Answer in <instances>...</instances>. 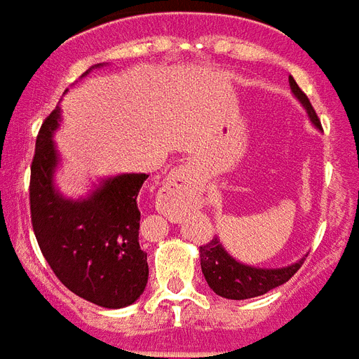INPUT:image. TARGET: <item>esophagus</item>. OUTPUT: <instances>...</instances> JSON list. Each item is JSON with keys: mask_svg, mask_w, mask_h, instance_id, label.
<instances>
[{"mask_svg": "<svg viewBox=\"0 0 359 359\" xmlns=\"http://www.w3.org/2000/svg\"><path fill=\"white\" fill-rule=\"evenodd\" d=\"M197 186H199V182H197V177H195L194 171H191V165L182 164L171 173L170 180H168V184H165V189L177 188L191 191V189H195Z\"/></svg>", "mask_w": 359, "mask_h": 359, "instance_id": "esophagus-1", "label": "esophagus"}]
</instances>
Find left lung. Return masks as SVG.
<instances>
[{
	"label": "left lung",
	"mask_w": 359,
	"mask_h": 359,
	"mask_svg": "<svg viewBox=\"0 0 359 359\" xmlns=\"http://www.w3.org/2000/svg\"><path fill=\"white\" fill-rule=\"evenodd\" d=\"M291 94L304 107L311 125L321 130V121L317 118L316 110L311 107L310 99L299 88L295 79L290 75ZM201 269L208 282L210 290L215 295L223 299H232V301H243V299H252V297L265 295L267 291L275 290L278 285L285 284L297 271L304 264V258L297 260L295 264L285 265V267H256V265H247L243 262L236 260L234 256L226 252L219 238L215 236L214 240L203 245L199 249Z\"/></svg>",
	"instance_id": "1"
}]
</instances>
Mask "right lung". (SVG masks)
I'll use <instances>...</instances> for the list:
<instances>
[{"instance_id":"add662e5","label":"right lung","mask_w":359,"mask_h":359,"mask_svg":"<svg viewBox=\"0 0 359 359\" xmlns=\"http://www.w3.org/2000/svg\"><path fill=\"white\" fill-rule=\"evenodd\" d=\"M95 64L86 72L88 75ZM68 92V90H66ZM60 109L40 127L31 165V221L38 245L57 278L81 299L101 308H125L147 285V252L140 249L138 194L149 175L101 179L88 195L69 199L55 184L60 154L55 133Z\"/></svg>"}]
</instances>
